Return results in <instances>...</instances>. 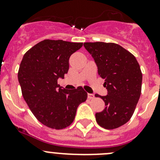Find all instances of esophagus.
<instances>
[{
  "label": "esophagus",
  "instance_id": "esophagus-1",
  "mask_svg": "<svg viewBox=\"0 0 160 160\" xmlns=\"http://www.w3.org/2000/svg\"><path fill=\"white\" fill-rule=\"evenodd\" d=\"M88 99H90V100L93 99V98H94V95L92 94V93H88Z\"/></svg>",
  "mask_w": 160,
  "mask_h": 160
}]
</instances>
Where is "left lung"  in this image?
<instances>
[{
  "instance_id": "8db88e82",
  "label": "left lung",
  "mask_w": 160,
  "mask_h": 160,
  "mask_svg": "<svg viewBox=\"0 0 160 160\" xmlns=\"http://www.w3.org/2000/svg\"><path fill=\"white\" fill-rule=\"evenodd\" d=\"M93 56L98 74L104 79L107 96L95 94L105 103V108L95 114L98 125L114 129L130 120L139 100L142 73L135 56L119 45L112 42H84Z\"/></svg>"
}]
</instances>
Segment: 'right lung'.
<instances>
[{"mask_svg":"<svg viewBox=\"0 0 160 160\" xmlns=\"http://www.w3.org/2000/svg\"><path fill=\"white\" fill-rule=\"evenodd\" d=\"M83 42L45 39L24 55L18 77L22 96L35 117L46 126L63 129L72 124L78 106L88 98L82 87L61 88L59 78L68 72L71 55Z\"/></svg>","mask_w":160,"mask_h":160,"instance_id":"obj_1","label":"right lung"}]
</instances>
